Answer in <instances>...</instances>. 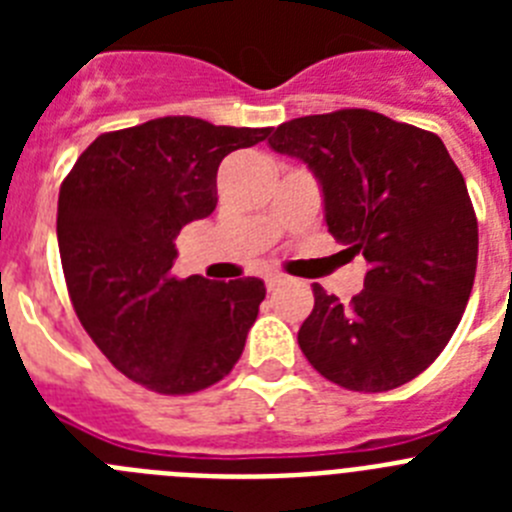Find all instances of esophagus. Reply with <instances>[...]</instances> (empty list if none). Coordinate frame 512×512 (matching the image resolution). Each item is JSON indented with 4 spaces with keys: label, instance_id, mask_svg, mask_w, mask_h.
Listing matches in <instances>:
<instances>
[{
    "label": "esophagus",
    "instance_id": "1",
    "mask_svg": "<svg viewBox=\"0 0 512 512\" xmlns=\"http://www.w3.org/2000/svg\"><path fill=\"white\" fill-rule=\"evenodd\" d=\"M264 282H266V289H269V292H274V289H279L284 282H287V277H282V274H269Z\"/></svg>",
    "mask_w": 512,
    "mask_h": 512
}]
</instances>
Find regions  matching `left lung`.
Instances as JSON below:
<instances>
[{"label":"left lung","mask_w":512,"mask_h":512,"mask_svg":"<svg viewBox=\"0 0 512 512\" xmlns=\"http://www.w3.org/2000/svg\"><path fill=\"white\" fill-rule=\"evenodd\" d=\"M269 146L310 166L328 233L369 264L348 305L312 284L297 333L305 359L351 392L415 379L454 336L477 274V215L443 140L372 110H336L282 122Z\"/></svg>","instance_id":"left-lung-1"}]
</instances>
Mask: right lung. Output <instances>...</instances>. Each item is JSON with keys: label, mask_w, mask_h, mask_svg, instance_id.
<instances>
[{"label": "right lung", "mask_w": 512, "mask_h": 512, "mask_svg": "<svg viewBox=\"0 0 512 512\" xmlns=\"http://www.w3.org/2000/svg\"><path fill=\"white\" fill-rule=\"evenodd\" d=\"M271 128L158 117L102 133L58 192V251L71 305L117 372L158 395H192L230 374L261 279L174 277V238L217 205V166Z\"/></svg>", "instance_id": "1"}]
</instances>
